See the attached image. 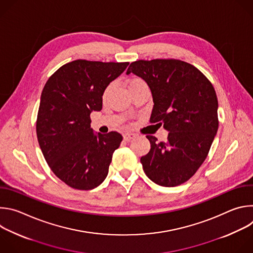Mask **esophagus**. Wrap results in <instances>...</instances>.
<instances>
[{
	"mask_svg": "<svg viewBox=\"0 0 253 253\" xmlns=\"http://www.w3.org/2000/svg\"><path fill=\"white\" fill-rule=\"evenodd\" d=\"M136 137H137V134H135V133H124V134H123V138H124V140H126V141L132 140V139H134V138H136Z\"/></svg>",
	"mask_w": 253,
	"mask_h": 253,
	"instance_id": "esophagus-1",
	"label": "esophagus"
}]
</instances>
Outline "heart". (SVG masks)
<instances>
[{"label":"heart","instance_id":"heart-1","mask_svg":"<svg viewBox=\"0 0 253 253\" xmlns=\"http://www.w3.org/2000/svg\"><path fill=\"white\" fill-rule=\"evenodd\" d=\"M142 82H143V81H142L141 79H138V78L131 79V80L129 81V87H130V86H133V85H136V84H139V83H142ZM110 88H111V86H108V87L106 88V90H105V92H104V95H103L104 98L108 95V93H109Z\"/></svg>","mask_w":253,"mask_h":253}]
</instances>
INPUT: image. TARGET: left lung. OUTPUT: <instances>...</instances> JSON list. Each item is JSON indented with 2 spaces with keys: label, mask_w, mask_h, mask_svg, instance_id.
<instances>
[{
  "label": "left lung",
  "mask_w": 253,
  "mask_h": 253,
  "mask_svg": "<svg viewBox=\"0 0 253 253\" xmlns=\"http://www.w3.org/2000/svg\"><path fill=\"white\" fill-rule=\"evenodd\" d=\"M133 73L149 86L154 102L151 123L163 125L165 142L147 135L151 149L140 161L148 178L174 187L189 180L202 165L218 130V101L211 82L193 65L176 59L138 60Z\"/></svg>",
  "instance_id": "8db88e82"
}]
</instances>
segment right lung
Masks as SVG:
<instances>
[{
  "label": "right lung",
  "instance_id": "add662e5",
  "mask_svg": "<svg viewBox=\"0 0 253 253\" xmlns=\"http://www.w3.org/2000/svg\"><path fill=\"white\" fill-rule=\"evenodd\" d=\"M128 65L75 60L60 67L44 86L38 142L51 170L72 188L91 190L107 177L123 137L115 131L95 134L90 114L101 111L105 89Z\"/></svg>",
  "mask_w": 253,
  "mask_h": 253
}]
</instances>
